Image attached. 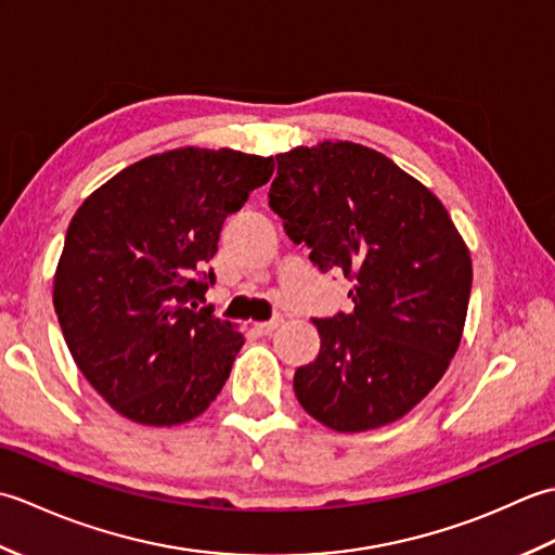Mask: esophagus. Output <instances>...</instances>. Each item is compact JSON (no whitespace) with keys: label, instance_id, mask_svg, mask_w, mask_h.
Returning <instances> with one entry per match:
<instances>
[{"label":"esophagus","instance_id":"obj_1","mask_svg":"<svg viewBox=\"0 0 555 555\" xmlns=\"http://www.w3.org/2000/svg\"><path fill=\"white\" fill-rule=\"evenodd\" d=\"M279 317H274V320H269V322H257V324H253V332L255 334H259V336H269V334H274V328L279 326Z\"/></svg>","mask_w":555,"mask_h":555}]
</instances>
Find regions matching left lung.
Wrapping results in <instances>:
<instances>
[{
  "label": "left lung",
  "mask_w": 555,
  "mask_h": 555,
  "mask_svg": "<svg viewBox=\"0 0 555 555\" xmlns=\"http://www.w3.org/2000/svg\"><path fill=\"white\" fill-rule=\"evenodd\" d=\"M269 207L320 271L352 281L350 314L312 320L322 346L293 376L310 415L367 431L415 408L463 336L473 259L429 188L382 152L320 143L276 155Z\"/></svg>",
  "instance_id": "left-lung-1"
}]
</instances>
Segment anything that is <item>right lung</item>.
<instances>
[{"instance_id": "obj_1", "label": "right lung", "mask_w": 555, "mask_h": 555, "mask_svg": "<svg viewBox=\"0 0 555 555\" xmlns=\"http://www.w3.org/2000/svg\"><path fill=\"white\" fill-rule=\"evenodd\" d=\"M274 173V157L181 147L98 188L68 223L54 274L66 346L119 415L173 427L209 408L245 344L199 308L223 221Z\"/></svg>"}]
</instances>
